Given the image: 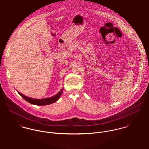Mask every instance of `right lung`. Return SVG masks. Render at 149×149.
<instances>
[{
	"mask_svg": "<svg viewBox=\"0 0 149 149\" xmlns=\"http://www.w3.org/2000/svg\"><path fill=\"white\" fill-rule=\"evenodd\" d=\"M17 92L25 100H26L27 102H28L29 103H30L32 104H34V105H37V106L49 105V104H52V103L56 102L57 100H58V99L60 98V97L61 96V94L63 92V89H62L60 92H58L57 95H56L55 96H54L52 97L45 98V99H31V98L28 97L23 95V94H22L21 93L19 92L18 91H17Z\"/></svg>",
	"mask_w": 149,
	"mask_h": 149,
	"instance_id": "right-lung-1",
	"label": "right lung"
}]
</instances>
